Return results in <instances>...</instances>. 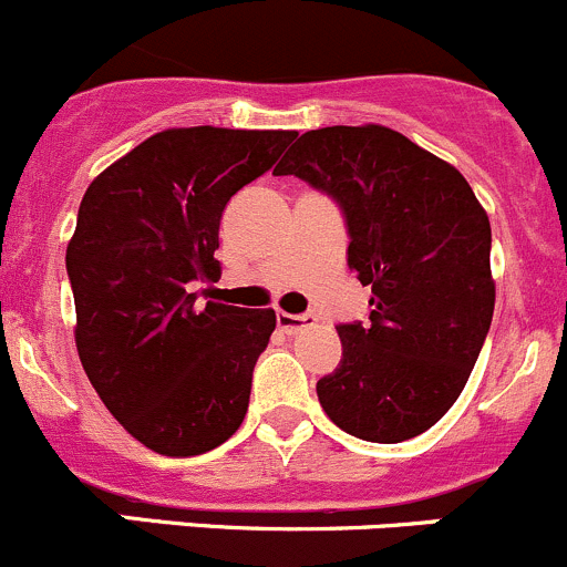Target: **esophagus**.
Masks as SVG:
<instances>
[{
    "mask_svg": "<svg viewBox=\"0 0 567 567\" xmlns=\"http://www.w3.org/2000/svg\"><path fill=\"white\" fill-rule=\"evenodd\" d=\"M316 316H290V312H277V326L285 334H299V331L316 326Z\"/></svg>",
    "mask_w": 567,
    "mask_h": 567,
    "instance_id": "1",
    "label": "esophagus"
}]
</instances>
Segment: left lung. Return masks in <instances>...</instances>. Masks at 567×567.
I'll list each match as a JSON object with an SVG mask.
<instances>
[{"mask_svg":"<svg viewBox=\"0 0 567 567\" xmlns=\"http://www.w3.org/2000/svg\"><path fill=\"white\" fill-rule=\"evenodd\" d=\"M277 175L329 194L348 266L373 290L368 320L337 326L342 359L318 381L329 420L398 444L458 400L494 318L491 225L458 169L384 125L307 131Z\"/></svg>","mask_w":567,"mask_h":567,"instance_id":"8db88e82","label":"left lung"}]
</instances>
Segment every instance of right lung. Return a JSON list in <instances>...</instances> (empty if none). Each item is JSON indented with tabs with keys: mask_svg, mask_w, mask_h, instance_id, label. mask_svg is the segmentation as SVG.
<instances>
[{
	"mask_svg": "<svg viewBox=\"0 0 567 567\" xmlns=\"http://www.w3.org/2000/svg\"><path fill=\"white\" fill-rule=\"evenodd\" d=\"M296 131L169 128L84 192L65 268L82 368L114 420L158 455L225 444L277 316L205 301L230 197L274 167Z\"/></svg>",
	"mask_w": 567,
	"mask_h": 567,
	"instance_id": "obj_1",
	"label": "right lung"
}]
</instances>
